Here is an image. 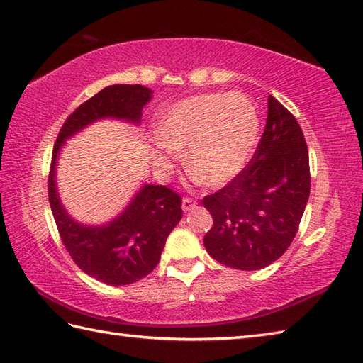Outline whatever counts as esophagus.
Listing matches in <instances>:
<instances>
[{"label": "esophagus", "instance_id": "obj_1", "mask_svg": "<svg viewBox=\"0 0 363 363\" xmlns=\"http://www.w3.org/2000/svg\"><path fill=\"white\" fill-rule=\"evenodd\" d=\"M196 206H197L196 200H192V199H189V197H184V199L182 200V208H183L184 213H189L191 209H194Z\"/></svg>", "mask_w": 363, "mask_h": 363}]
</instances>
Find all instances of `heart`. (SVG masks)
Wrapping results in <instances>:
<instances>
[{"instance_id": "1", "label": "heart", "mask_w": 363, "mask_h": 363, "mask_svg": "<svg viewBox=\"0 0 363 363\" xmlns=\"http://www.w3.org/2000/svg\"><path fill=\"white\" fill-rule=\"evenodd\" d=\"M259 133L257 111L242 93L194 96L160 121L154 160L167 167L186 147V167L208 186H223L242 172Z\"/></svg>"}]
</instances>
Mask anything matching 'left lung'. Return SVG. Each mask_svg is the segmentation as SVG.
I'll return each instance as SVG.
<instances>
[{"instance_id": "1", "label": "left lung", "mask_w": 363, "mask_h": 363, "mask_svg": "<svg viewBox=\"0 0 363 363\" xmlns=\"http://www.w3.org/2000/svg\"><path fill=\"white\" fill-rule=\"evenodd\" d=\"M267 108L264 135L247 167L203 199L213 216L205 248L231 269L259 270L279 259L309 200V154L301 127L273 96Z\"/></svg>"}]
</instances>
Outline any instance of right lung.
Listing matches in <instances>:
<instances>
[{"instance_id": "1", "label": "right lung", "mask_w": 363, "mask_h": 363, "mask_svg": "<svg viewBox=\"0 0 363 363\" xmlns=\"http://www.w3.org/2000/svg\"><path fill=\"white\" fill-rule=\"evenodd\" d=\"M143 85H110L69 115L52 150L48 194L62 242L88 277L110 286L132 284L157 267L166 239L182 219V199L160 184L144 183L116 217L99 225L76 220L63 206L57 189V161L67 140L102 119L138 127L152 99Z\"/></svg>"}]
</instances>
